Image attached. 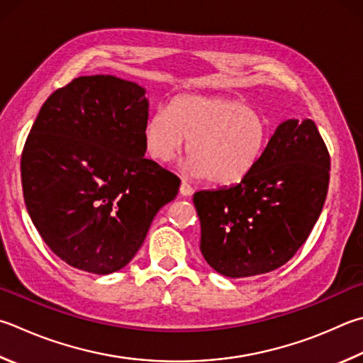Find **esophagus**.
<instances>
[{"mask_svg": "<svg viewBox=\"0 0 363 363\" xmlns=\"http://www.w3.org/2000/svg\"><path fill=\"white\" fill-rule=\"evenodd\" d=\"M179 194L182 196H190L194 194V189H192V186H190V184H187L186 181H182L181 186H179Z\"/></svg>", "mask_w": 363, "mask_h": 363, "instance_id": "1", "label": "esophagus"}]
</instances>
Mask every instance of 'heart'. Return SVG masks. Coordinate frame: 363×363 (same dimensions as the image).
<instances>
[{
	"label": "heart",
	"instance_id": "obj_1",
	"mask_svg": "<svg viewBox=\"0 0 363 363\" xmlns=\"http://www.w3.org/2000/svg\"><path fill=\"white\" fill-rule=\"evenodd\" d=\"M143 138L147 155L159 163L174 160L189 141L187 174L211 184H233L260 160L268 121L235 98L186 94L147 117Z\"/></svg>",
	"mask_w": 363,
	"mask_h": 363
}]
</instances>
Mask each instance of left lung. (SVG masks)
I'll use <instances>...</instances> for the list:
<instances>
[{
	"label": "left lung",
	"mask_w": 363,
	"mask_h": 363,
	"mask_svg": "<svg viewBox=\"0 0 363 363\" xmlns=\"http://www.w3.org/2000/svg\"><path fill=\"white\" fill-rule=\"evenodd\" d=\"M328 179L330 155L311 118L279 123L246 177L194 195L204 260L227 278L282 267L318 222Z\"/></svg>",
	"instance_id": "left-lung-1"
}]
</instances>
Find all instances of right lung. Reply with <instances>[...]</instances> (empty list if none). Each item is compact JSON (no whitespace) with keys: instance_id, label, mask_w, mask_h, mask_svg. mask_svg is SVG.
Wrapping results in <instances>:
<instances>
[{"instance_id":"add662e5","label":"right lung","mask_w":363,"mask_h":363,"mask_svg":"<svg viewBox=\"0 0 363 363\" xmlns=\"http://www.w3.org/2000/svg\"><path fill=\"white\" fill-rule=\"evenodd\" d=\"M146 89L82 76L55 90L26 138L21 169L26 209L52 252L94 274L123 268L177 177L144 157Z\"/></svg>"}]
</instances>
